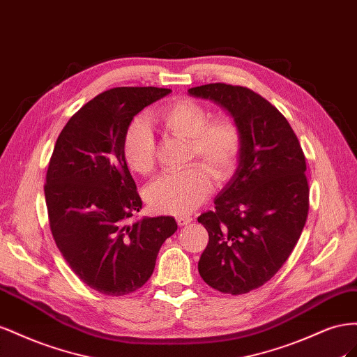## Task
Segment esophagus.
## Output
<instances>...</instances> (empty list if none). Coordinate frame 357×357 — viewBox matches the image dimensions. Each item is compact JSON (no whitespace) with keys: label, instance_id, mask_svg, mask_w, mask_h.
I'll list each match as a JSON object with an SVG mask.
<instances>
[{"label":"esophagus","instance_id":"obj_1","mask_svg":"<svg viewBox=\"0 0 357 357\" xmlns=\"http://www.w3.org/2000/svg\"><path fill=\"white\" fill-rule=\"evenodd\" d=\"M191 221H192V218L190 215H178L176 217V222H178L179 227L187 226V224H190Z\"/></svg>","mask_w":357,"mask_h":357}]
</instances>
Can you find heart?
Wrapping results in <instances>:
<instances>
[{"label":"heart","instance_id":"b5f03b06","mask_svg":"<svg viewBox=\"0 0 357 357\" xmlns=\"http://www.w3.org/2000/svg\"><path fill=\"white\" fill-rule=\"evenodd\" d=\"M161 127L170 136L188 140L185 170L165 173L146 190L149 206L158 213L179 215L196 209L211 191V173L218 182L230 179L239 166L243 133L229 115L211 116V110L191 98H178L158 112ZM121 152L130 170L149 175L155 169V140L145 121L136 119L126 128Z\"/></svg>","mask_w":357,"mask_h":357}]
</instances>
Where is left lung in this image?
<instances>
[{
    "instance_id": "8db88e82",
    "label": "left lung",
    "mask_w": 357,
    "mask_h": 357,
    "mask_svg": "<svg viewBox=\"0 0 357 357\" xmlns=\"http://www.w3.org/2000/svg\"><path fill=\"white\" fill-rule=\"evenodd\" d=\"M188 93L226 107L243 133L236 173L215 211L197 218L209 235L199 273L221 293H248L281 269L301 238L310 209L307 161L286 116L252 89L218 82Z\"/></svg>"
}]
</instances>
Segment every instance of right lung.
Masks as SVG:
<instances>
[{
	"instance_id": "obj_1",
	"label": "right lung",
	"mask_w": 357,
	"mask_h": 357,
	"mask_svg": "<svg viewBox=\"0 0 357 357\" xmlns=\"http://www.w3.org/2000/svg\"><path fill=\"white\" fill-rule=\"evenodd\" d=\"M169 93L119 86L98 94L68 119L49 160L45 199L56 247L88 287L107 296L144 286L178 229L172 217L130 222L142 199L121 152L130 122Z\"/></svg>"
}]
</instances>
